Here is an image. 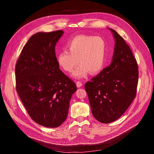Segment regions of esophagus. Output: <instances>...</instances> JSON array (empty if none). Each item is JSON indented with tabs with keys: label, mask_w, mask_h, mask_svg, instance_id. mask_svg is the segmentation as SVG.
<instances>
[{
	"label": "esophagus",
	"mask_w": 154,
	"mask_h": 154,
	"mask_svg": "<svg viewBox=\"0 0 154 154\" xmlns=\"http://www.w3.org/2000/svg\"><path fill=\"white\" fill-rule=\"evenodd\" d=\"M82 85H83V83L81 82L78 81V82H76V86H77V87H78V88L79 87H81Z\"/></svg>",
	"instance_id": "1"
}]
</instances>
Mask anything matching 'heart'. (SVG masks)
<instances>
[{
  "mask_svg": "<svg viewBox=\"0 0 154 154\" xmlns=\"http://www.w3.org/2000/svg\"><path fill=\"white\" fill-rule=\"evenodd\" d=\"M67 48L69 51L65 49L57 55V61L66 72H71L78 62L80 63L72 73L75 78H84L88 71L92 74H96L103 68L108 48L102 37L76 35L68 42Z\"/></svg>",
  "mask_w": 154,
  "mask_h": 154,
  "instance_id": "b5f03b06",
  "label": "heart"
}]
</instances>
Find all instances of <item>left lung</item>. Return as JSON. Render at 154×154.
Masks as SVG:
<instances>
[{
    "label": "left lung",
    "mask_w": 154,
    "mask_h": 154,
    "mask_svg": "<svg viewBox=\"0 0 154 154\" xmlns=\"http://www.w3.org/2000/svg\"><path fill=\"white\" fill-rule=\"evenodd\" d=\"M112 62L85 85L94 117L102 123L119 119L136 96L139 71L129 45L117 32Z\"/></svg>",
    "instance_id": "8db88e82"
}]
</instances>
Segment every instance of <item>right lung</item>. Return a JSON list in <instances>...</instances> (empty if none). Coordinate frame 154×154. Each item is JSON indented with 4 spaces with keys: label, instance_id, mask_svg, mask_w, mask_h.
Masks as SVG:
<instances>
[{
    "label": "right lung",
    "instance_id": "obj_1",
    "mask_svg": "<svg viewBox=\"0 0 154 154\" xmlns=\"http://www.w3.org/2000/svg\"><path fill=\"white\" fill-rule=\"evenodd\" d=\"M62 30L37 32L23 48L15 66L16 90L31 119L57 128L66 119L76 85L59 68L55 45Z\"/></svg>",
    "mask_w": 154,
    "mask_h": 154
}]
</instances>
